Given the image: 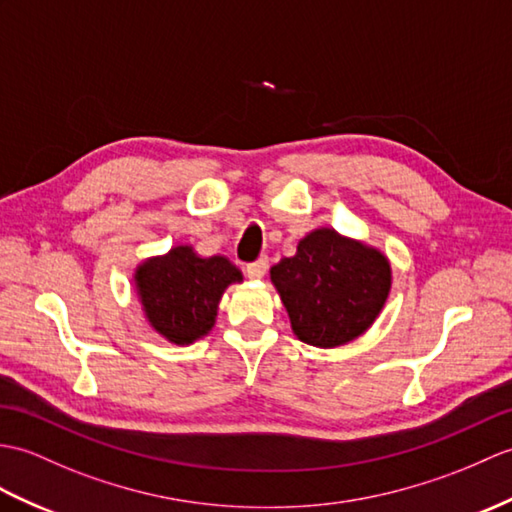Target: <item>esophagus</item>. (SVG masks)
I'll return each mask as SVG.
<instances>
[{
    "mask_svg": "<svg viewBox=\"0 0 512 512\" xmlns=\"http://www.w3.org/2000/svg\"><path fill=\"white\" fill-rule=\"evenodd\" d=\"M266 270H268V259L259 257L257 261H253V264L246 266V275L251 279H261L266 275Z\"/></svg>",
    "mask_w": 512,
    "mask_h": 512,
    "instance_id": "34e87169",
    "label": "esophagus"
}]
</instances>
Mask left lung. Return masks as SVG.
<instances>
[{"instance_id": "1", "label": "left lung", "mask_w": 512, "mask_h": 512, "mask_svg": "<svg viewBox=\"0 0 512 512\" xmlns=\"http://www.w3.org/2000/svg\"><path fill=\"white\" fill-rule=\"evenodd\" d=\"M270 279L299 340L331 349L373 325L390 292V264L375 248L318 229L270 268Z\"/></svg>"}]
</instances>
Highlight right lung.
<instances>
[{
	"label": "right lung",
	"instance_id": "obj_1",
	"mask_svg": "<svg viewBox=\"0 0 512 512\" xmlns=\"http://www.w3.org/2000/svg\"><path fill=\"white\" fill-rule=\"evenodd\" d=\"M242 281L227 257H198L192 246L144 261L135 285L146 318L174 344H189L209 334L227 285Z\"/></svg>",
	"mask_w": 512,
	"mask_h": 512
}]
</instances>
